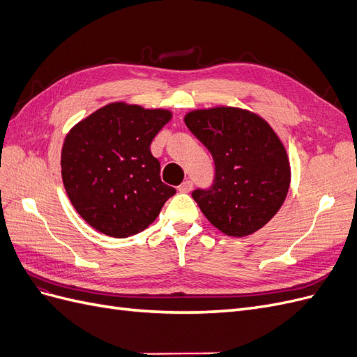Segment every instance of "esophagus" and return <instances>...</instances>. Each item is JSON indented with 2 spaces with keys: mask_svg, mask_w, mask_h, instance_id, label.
<instances>
[{
  "mask_svg": "<svg viewBox=\"0 0 357 357\" xmlns=\"http://www.w3.org/2000/svg\"><path fill=\"white\" fill-rule=\"evenodd\" d=\"M192 188H193V183H192L190 180H186V181H183L181 185L178 186V192H181V193H189V192L192 190Z\"/></svg>",
  "mask_w": 357,
  "mask_h": 357,
  "instance_id": "obj_1",
  "label": "esophagus"
}]
</instances>
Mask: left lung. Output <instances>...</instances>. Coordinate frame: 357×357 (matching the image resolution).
Wrapping results in <instances>:
<instances>
[{
    "mask_svg": "<svg viewBox=\"0 0 357 357\" xmlns=\"http://www.w3.org/2000/svg\"><path fill=\"white\" fill-rule=\"evenodd\" d=\"M185 123L210 150L215 177L192 197L208 222L229 236H247L271 220L287 197L286 147L264 117L231 105L192 110Z\"/></svg>",
    "mask_w": 357,
    "mask_h": 357,
    "instance_id": "obj_1",
    "label": "left lung"
}]
</instances>
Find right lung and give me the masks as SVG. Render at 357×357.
Wrapping results in <instances>:
<instances>
[{
	"mask_svg": "<svg viewBox=\"0 0 357 357\" xmlns=\"http://www.w3.org/2000/svg\"><path fill=\"white\" fill-rule=\"evenodd\" d=\"M171 117L165 109L117 101L70 129L61 153L62 181L73 207L93 229L114 238L135 235L174 195L150 152Z\"/></svg>",
	"mask_w": 357,
	"mask_h": 357,
	"instance_id": "1",
	"label": "right lung"
}]
</instances>
